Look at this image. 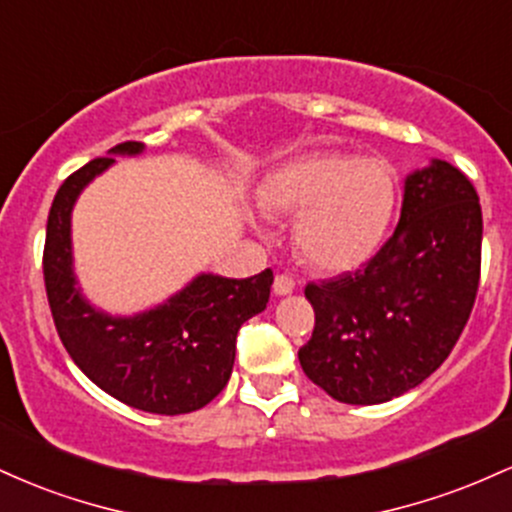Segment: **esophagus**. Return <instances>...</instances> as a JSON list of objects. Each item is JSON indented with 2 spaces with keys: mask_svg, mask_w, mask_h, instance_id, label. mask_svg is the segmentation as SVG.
I'll return each instance as SVG.
<instances>
[{
  "mask_svg": "<svg viewBox=\"0 0 512 512\" xmlns=\"http://www.w3.org/2000/svg\"><path fill=\"white\" fill-rule=\"evenodd\" d=\"M274 293L276 296H289V293H293V289H296V281L291 279V276H286V274H279L274 279Z\"/></svg>",
  "mask_w": 512,
  "mask_h": 512,
  "instance_id": "34e87169",
  "label": "esophagus"
}]
</instances>
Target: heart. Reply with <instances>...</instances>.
<instances>
[{
    "mask_svg": "<svg viewBox=\"0 0 512 512\" xmlns=\"http://www.w3.org/2000/svg\"><path fill=\"white\" fill-rule=\"evenodd\" d=\"M269 219L298 216L293 243L322 272H351L378 252L397 209L395 170L383 158L308 154L262 180Z\"/></svg>",
    "mask_w": 512,
    "mask_h": 512,
    "instance_id": "1",
    "label": "heart"
}]
</instances>
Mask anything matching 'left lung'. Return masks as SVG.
<instances>
[{
	"mask_svg": "<svg viewBox=\"0 0 512 512\" xmlns=\"http://www.w3.org/2000/svg\"><path fill=\"white\" fill-rule=\"evenodd\" d=\"M481 267V207L467 175L431 158L404 178L392 238L363 269L305 286L315 310L298 361L344 404H383L450 356L472 313Z\"/></svg>",
	"mask_w": 512,
	"mask_h": 512,
	"instance_id": "8db88e82",
	"label": "left lung"
}]
</instances>
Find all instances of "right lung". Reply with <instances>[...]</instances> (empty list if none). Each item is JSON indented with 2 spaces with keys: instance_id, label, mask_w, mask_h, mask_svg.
Instances as JSON below:
<instances>
[{
  "instance_id": "obj_1",
  "label": "right lung",
  "mask_w": 512,
  "mask_h": 512,
  "mask_svg": "<svg viewBox=\"0 0 512 512\" xmlns=\"http://www.w3.org/2000/svg\"><path fill=\"white\" fill-rule=\"evenodd\" d=\"M139 154L142 142H125L62 182L48 216L45 289L64 349L91 383L149 414H190L226 387L240 325L267 308L274 274L264 269L250 279H226L199 272L163 303L134 315H113L88 301L74 269V204L115 166V156Z\"/></svg>"
}]
</instances>
